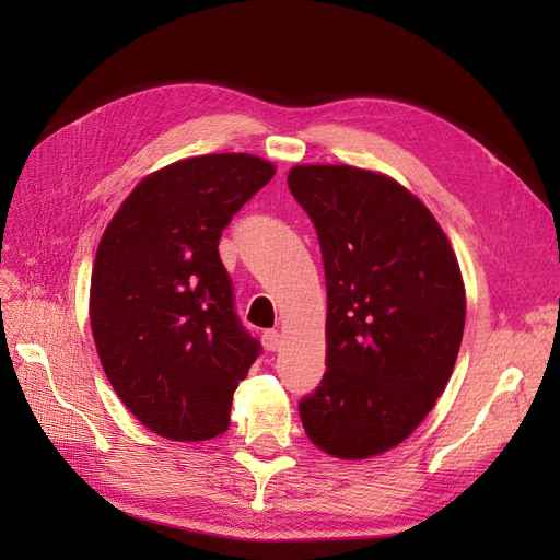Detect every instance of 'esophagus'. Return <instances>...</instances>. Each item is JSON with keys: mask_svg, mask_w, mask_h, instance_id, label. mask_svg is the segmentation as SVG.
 <instances>
[{"mask_svg": "<svg viewBox=\"0 0 560 560\" xmlns=\"http://www.w3.org/2000/svg\"><path fill=\"white\" fill-rule=\"evenodd\" d=\"M261 341H264V348H266L268 352H276V350L282 346V336H280V331H276V329H268V331H264Z\"/></svg>", "mask_w": 560, "mask_h": 560, "instance_id": "1", "label": "esophagus"}]
</instances>
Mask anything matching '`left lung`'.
Masks as SVG:
<instances>
[{
    "mask_svg": "<svg viewBox=\"0 0 560 560\" xmlns=\"http://www.w3.org/2000/svg\"><path fill=\"white\" fill-rule=\"evenodd\" d=\"M313 219L327 278V371L299 401L303 430L334 457L401 444L453 374L465 284L432 212L401 184L352 165L287 177Z\"/></svg>",
    "mask_w": 560,
    "mask_h": 560,
    "instance_id": "8db88e82",
    "label": "left lung"
}]
</instances>
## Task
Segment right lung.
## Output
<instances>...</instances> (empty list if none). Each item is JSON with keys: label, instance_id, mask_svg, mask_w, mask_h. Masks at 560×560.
Segmentation results:
<instances>
[{"label": "right lung", "instance_id": "obj_1", "mask_svg": "<svg viewBox=\"0 0 560 560\" xmlns=\"http://www.w3.org/2000/svg\"><path fill=\"white\" fill-rule=\"evenodd\" d=\"M273 175L252 154L177 161L135 186L97 245L91 329L100 362L128 411L165 439L226 432L235 387L259 358L217 247Z\"/></svg>", "mask_w": 560, "mask_h": 560}]
</instances>
